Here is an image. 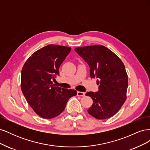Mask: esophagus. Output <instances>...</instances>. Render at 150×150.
Returning a JSON list of instances; mask_svg holds the SVG:
<instances>
[{
  "instance_id": "34e87169",
  "label": "esophagus",
  "mask_w": 150,
  "mask_h": 150,
  "mask_svg": "<svg viewBox=\"0 0 150 150\" xmlns=\"http://www.w3.org/2000/svg\"><path fill=\"white\" fill-rule=\"evenodd\" d=\"M84 95H85V93L84 92H81V91L77 92V96H84Z\"/></svg>"
}]
</instances>
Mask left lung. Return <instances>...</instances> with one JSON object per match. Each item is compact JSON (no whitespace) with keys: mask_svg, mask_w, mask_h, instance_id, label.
I'll list each match as a JSON object with an SVG mask.
<instances>
[{"mask_svg":"<svg viewBox=\"0 0 150 150\" xmlns=\"http://www.w3.org/2000/svg\"><path fill=\"white\" fill-rule=\"evenodd\" d=\"M75 51L88 63L91 78H96L98 92H88L93 103L88 112L98 120L114 116L126 99L128 75L120 59L102 45L77 47Z\"/></svg>","mask_w":150,"mask_h":150,"instance_id":"8db88e82","label":"left lung"}]
</instances>
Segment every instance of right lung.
I'll return each instance as SVG.
<instances>
[{
    "mask_svg": "<svg viewBox=\"0 0 150 150\" xmlns=\"http://www.w3.org/2000/svg\"><path fill=\"white\" fill-rule=\"evenodd\" d=\"M71 47L50 44L34 52L21 72V90L30 106L45 119H51L64 111L67 101L77 91L52 83Z\"/></svg>",
    "mask_w": 150,
    "mask_h": 150,
    "instance_id": "add662e5",
    "label": "right lung"
}]
</instances>
